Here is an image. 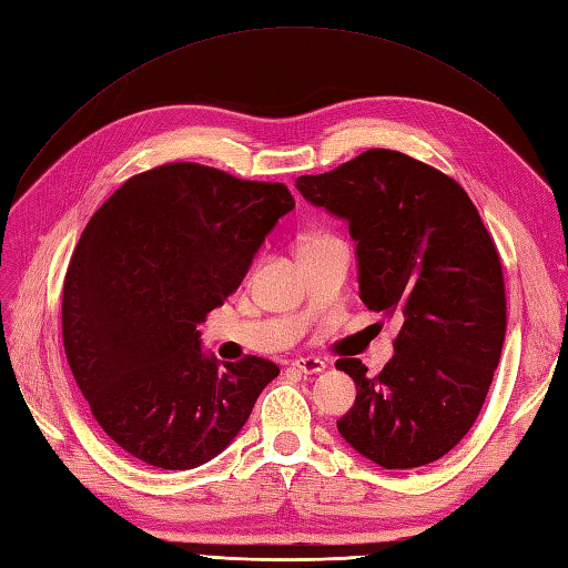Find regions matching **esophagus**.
<instances>
[{"mask_svg": "<svg viewBox=\"0 0 568 568\" xmlns=\"http://www.w3.org/2000/svg\"><path fill=\"white\" fill-rule=\"evenodd\" d=\"M293 368L300 373H322L324 368H327V364H324V361L317 356H300L293 361Z\"/></svg>", "mask_w": 568, "mask_h": 568, "instance_id": "1", "label": "esophagus"}]
</instances>
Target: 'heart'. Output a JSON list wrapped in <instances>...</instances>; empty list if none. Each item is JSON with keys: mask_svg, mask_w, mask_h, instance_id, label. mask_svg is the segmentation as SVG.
<instances>
[{"mask_svg": "<svg viewBox=\"0 0 568 568\" xmlns=\"http://www.w3.org/2000/svg\"><path fill=\"white\" fill-rule=\"evenodd\" d=\"M329 239H336V236H334V234H327V232H312V234L303 236V246L320 244V241H329Z\"/></svg>", "mask_w": 568, "mask_h": 568, "instance_id": "heart-1", "label": "heart"}]
</instances>
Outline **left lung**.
Wrapping results in <instances>:
<instances>
[{
	"label": "left lung",
	"instance_id": "1",
	"mask_svg": "<svg viewBox=\"0 0 568 568\" xmlns=\"http://www.w3.org/2000/svg\"><path fill=\"white\" fill-rule=\"evenodd\" d=\"M295 185L348 224L361 300L400 324L378 376L336 361L356 383L339 434L383 468L437 462L474 427L503 352V265L488 229L456 180L400 151L371 149Z\"/></svg>",
	"mask_w": 568,
	"mask_h": 568
}]
</instances>
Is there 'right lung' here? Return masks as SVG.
Returning <instances> with one entry per match:
<instances>
[{
	"mask_svg": "<svg viewBox=\"0 0 568 568\" xmlns=\"http://www.w3.org/2000/svg\"><path fill=\"white\" fill-rule=\"evenodd\" d=\"M295 200L197 163L129 178L92 214L63 285V344L94 419L139 462L207 464L281 368L202 352L197 324L244 281Z\"/></svg>",
	"mask_w": 568,
	"mask_h": 568,
	"instance_id": "obj_1",
	"label": "right lung"
}]
</instances>
